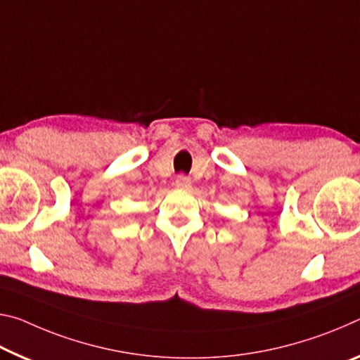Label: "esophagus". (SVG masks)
<instances>
[{
    "instance_id": "obj_1",
    "label": "esophagus",
    "mask_w": 360,
    "mask_h": 360,
    "mask_svg": "<svg viewBox=\"0 0 360 360\" xmlns=\"http://www.w3.org/2000/svg\"><path fill=\"white\" fill-rule=\"evenodd\" d=\"M176 187H181V189H189L191 187V178L186 174H178L176 176V181H174Z\"/></svg>"
}]
</instances>
